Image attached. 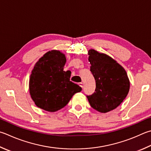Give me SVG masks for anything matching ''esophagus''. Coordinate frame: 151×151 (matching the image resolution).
Listing matches in <instances>:
<instances>
[{"label": "esophagus", "mask_w": 151, "mask_h": 151, "mask_svg": "<svg viewBox=\"0 0 151 151\" xmlns=\"http://www.w3.org/2000/svg\"><path fill=\"white\" fill-rule=\"evenodd\" d=\"M78 85H79V86H80L81 88L83 87V83H78Z\"/></svg>", "instance_id": "obj_1"}]
</instances>
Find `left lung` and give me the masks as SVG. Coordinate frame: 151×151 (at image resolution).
I'll return each instance as SVG.
<instances>
[{"label":"left lung","mask_w":151,"mask_h":151,"mask_svg":"<svg viewBox=\"0 0 151 151\" xmlns=\"http://www.w3.org/2000/svg\"><path fill=\"white\" fill-rule=\"evenodd\" d=\"M88 53L96 89L92 95L86 97L92 108L106 113L116 109L127 96L129 81L124 68L111 57L94 49H90Z\"/></svg>","instance_id":"left-lung-1"}]
</instances>
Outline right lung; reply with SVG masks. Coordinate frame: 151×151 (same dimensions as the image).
Listing matches in <instances>:
<instances>
[{
    "mask_svg": "<svg viewBox=\"0 0 151 151\" xmlns=\"http://www.w3.org/2000/svg\"><path fill=\"white\" fill-rule=\"evenodd\" d=\"M64 54L47 52L34 66L29 79V93L38 108L53 112L65 107L82 88L70 81V70L65 72Z\"/></svg>",
    "mask_w": 151,
    "mask_h": 151,
    "instance_id": "1",
    "label": "right lung"
}]
</instances>
